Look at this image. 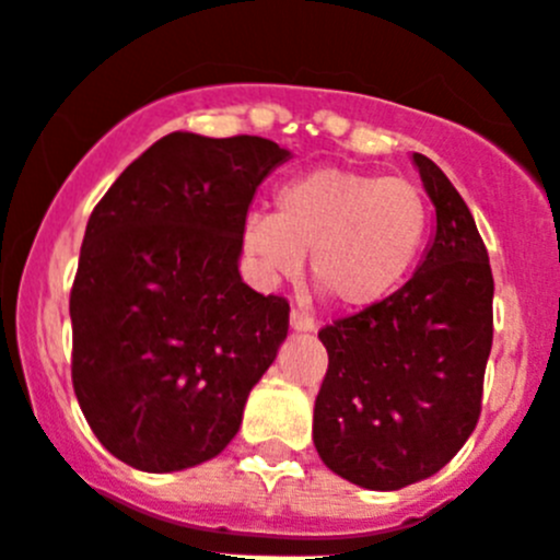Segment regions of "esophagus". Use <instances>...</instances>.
<instances>
[{
  "mask_svg": "<svg viewBox=\"0 0 560 560\" xmlns=\"http://www.w3.org/2000/svg\"><path fill=\"white\" fill-rule=\"evenodd\" d=\"M290 326L295 331H312L315 329V317L304 310H292L290 312Z\"/></svg>",
  "mask_w": 560,
  "mask_h": 560,
  "instance_id": "obj_1",
  "label": "esophagus"
}]
</instances>
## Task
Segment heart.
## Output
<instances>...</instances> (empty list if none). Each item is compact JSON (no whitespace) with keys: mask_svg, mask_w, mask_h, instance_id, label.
<instances>
[{"mask_svg":"<svg viewBox=\"0 0 560 560\" xmlns=\"http://www.w3.org/2000/svg\"><path fill=\"white\" fill-rule=\"evenodd\" d=\"M276 211H250L243 250L265 281L312 279L342 310H371L399 290L430 236V203L412 180L317 167L276 189Z\"/></svg>","mask_w":560,"mask_h":560,"instance_id":"b5f03b06","label":"heart"}]
</instances>
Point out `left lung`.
Here are the masks:
<instances>
[{
    "mask_svg": "<svg viewBox=\"0 0 560 560\" xmlns=\"http://www.w3.org/2000/svg\"><path fill=\"white\" fill-rule=\"evenodd\" d=\"M435 240L382 304L317 331L329 351L312 438L354 486L399 491L441 471L475 432L493 340V276L475 218L435 161L412 153Z\"/></svg>",
    "mask_w": 560,
    "mask_h": 560,
    "instance_id": "1",
    "label": "left lung"
}]
</instances>
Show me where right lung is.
<instances>
[{"instance_id": "1", "label": "right lung", "mask_w": 560, "mask_h": 560, "mask_svg": "<svg viewBox=\"0 0 560 560\" xmlns=\"http://www.w3.org/2000/svg\"><path fill=\"white\" fill-rule=\"evenodd\" d=\"M287 159L261 136L178 130L94 206L69 295L72 385L100 443L139 471L220 455L287 337V299L240 276L256 186Z\"/></svg>"}]
</instances>
